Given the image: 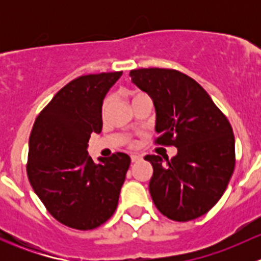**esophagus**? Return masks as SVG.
<instances>
[{
	"label": "esophagus",
	"instance_id": "esophagus-1",
	"mask_svg": "<svg viewBox=\"0 0 261 261\" xmlns=\"http://www.w3.org/2000/svg\"><path fill=\"white\" fill-rule=\"evenodd\" d=\"M139 160H141L140 155H131V162L136 163V162H139Z\"/></svg>",
	"mask_w": 261,
	"mask_h": 261
}]
</instances>
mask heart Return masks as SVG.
Here are the masks:
<instances>
[{
    "label": "heart",
    "instance_id": "1",
    "mask_svg": "<svg viewBox=\"0 0 261 261\" xmlns=\"http://www.w3.org/2000/svg\"><path fill=\"white\" fill-rule=\"evenodd\" d=\"M141 94H144V93H141V92H139V91H134V92H131V102H133L134 99L136 98V97L141 96ZM110 103H111V97H106V98L103 99V102H102V109H101L102 114H105V112H106V110L109 109ZM128 146H130V147H133V146H134V143H133V141H130V143H128Z\"/></svg>",
    "mask_w": 261,
    "mask_h": 261
}]
</instances>
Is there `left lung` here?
Listing matches in <instances>:
<instances>
[{
	"mask_svg": "<svg viewBox=\"0 0 261 261\" xmlns=\"http://www.w3.org/2000/svg\"><path fill=\"white\" fill-rule=\"evenodd\" d=\"M131 81L151 97L155 144L175 146L173 159L146 155L149 191L165 217L187 222L207 213L225 193L235 169V138L227 117L193 78L175 69L141 68Z\"/></svg>",
	"mask_w": 261,
	"mask_h": 261,
	"instance_id": "8db88e82",
	"label": "left lung"
}]
</instances>
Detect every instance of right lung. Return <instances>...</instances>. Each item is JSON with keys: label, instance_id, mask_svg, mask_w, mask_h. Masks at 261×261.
<instances>
[{"label": "right lung", "instance_id": "add662e5", "mask_svg": "<svg viewBox=\"0 0 261 261\" xmlns=\"http://www.w3.org/2000/svg\"><path fill=\"white\" fill-rule=\"evenodd\" d=\"M122 72L81 75L38 115L29 139L26 172L34 192L57 221L93 230L116 211L131 159L125 152L88 156L92 133L102 130V102Z\"/></svg>", "mask_w": 261, "mask_h": 261}]
</instances>
